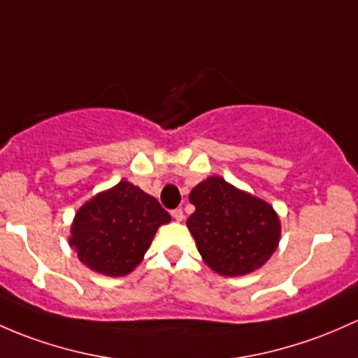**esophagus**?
<instances>
[{
    "label": "esophagus",
    "instance_id": "obj_1",
    "mask_svg": "<svg viewBox=\"0 0 358 358\" xmlns=\"http://www.w3.org/2000/svg\"><path fill=\"white\" fill-rule=\"evenodd\" d=\"M171 216L175 221H183V217H185V214H183L182 209H173L171 210Z\"/></svg>",
    "mask_w": 358,
    "mask_h": 358
}]
</instances>
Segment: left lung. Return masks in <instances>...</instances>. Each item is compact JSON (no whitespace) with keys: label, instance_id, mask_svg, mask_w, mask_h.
Instances as JSON below:
<instances>
[{"label":"left lung","instance_id":"obj_1","mask_svg":"<svg viewBox=\"0 0 358 358\" xmlns=\"http://www.w3.org/2000/svg\"><path fill=\"white\" fill-rule=\"evenodd\" d=\"M195 213L187 220L199 254L223 276H243L269 261L281 236L273 206L209 176L190 192Z\"/></svg>","mask_w":358,"mask_h":358}]
</instances>
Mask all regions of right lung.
I'll return each instance as SVG.
<instances>
[{
	"label": "right lung",
	"instance_id": "add662e5",
	"mask_svg": "<svg viewBox=\"0 0 358 358\" xmlns=\"http://www.w3.org/2000/svg\"><path fill=\"white\" fill-rule=\"evenodd\" d=\"M171 216L130 182L97 194L75 214L70 247L82 264L106 276H125L141 264L161 224Z\"/></svg>",
	"mask_w": 358,
	"mask_h": 358
}]
</instances>
